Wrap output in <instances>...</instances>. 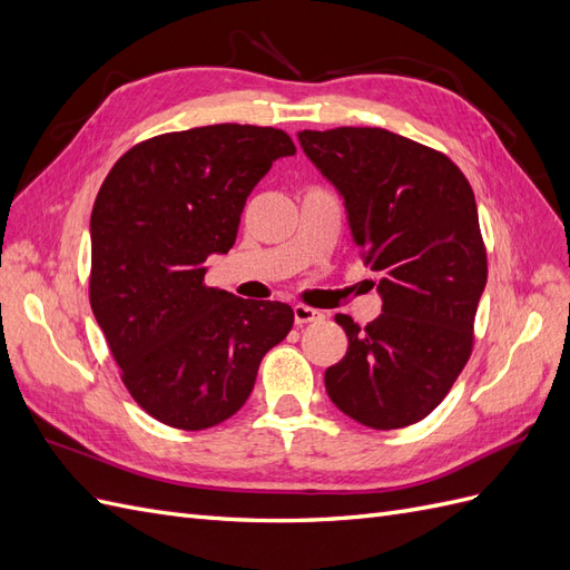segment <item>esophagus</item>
<instances>
[{
	"mask_svg": "<svg viewBox=\"0 0 570 570\" xmlns=\"http://www.w3.org/2000/svg\"><path fill=\"white\" fill-rule=\"evenodd\" d=\"M321 318H323V314L316 312V308H312V306H304V304H297V306H295V323H297V325L316 323V321H321Z\"/></svg>",
	"mask_w": 570,
	"mask_h": 570,
	"instance_id": "obj_1",
	"label": "esophagus"
}]
</instances>
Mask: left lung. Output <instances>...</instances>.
Listing matches in <instances>:
<instances>
[{
    "label": "left lung",
    "mask_w": 570,
    "mask_h": 570,
    "mask_svg": "<svg viewBox=\"0 0 570 570\" xmlns=\"http://www.w3.org/2000/svg\"><path fill=\"white\" fill-rule=\"evenodd\" d=\"M299 145L344 197L354 243L381 273V316L366 327L335 316L350 347L325 371L327 396L375 430L419 423L473 350L488 283L473 189L442 151L385 128L302 130Z\"/></svg>",
    "instance_id": "obj_1"
}]
</instances>
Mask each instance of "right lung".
<instances>
[{"label":"right lung","mask_w":570,"mask_h":570,"mask_svg":"<svg viewBox=\"0 0 570 570\" xmlns=\"http://www.w3.org/2000/svg\"><path fill=\"white\" fill-rule=\"evenodd\" d=\"M295 151L278 128L166 132L128 149L99 187L92 314L132 400L170 428L230 419L266 352L292 331V306L209 287L204 262L228 254L249 193Z\"/></svg>","instance_id":"obj_1"}]
</instances>
